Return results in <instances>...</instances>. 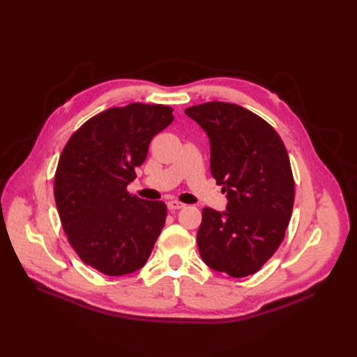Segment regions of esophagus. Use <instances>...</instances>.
Returning <instances> with one entry per match:
<instances>
[{"label":"esophagus","mask_w":357,"mask_h":357,"mask_svg":"<svg viewBox=\"0 0 357 357\" xmlns=\"http://www.w3.org/2000/svg\"><path fill=\"white\" fill-rule=\"evenodd\" d=\"M185 207V204L179 202V201H169L167 202V208L169 211H176V210H181Z\"/></svg>","instance_id":"esophagus-1"}]
</instances>
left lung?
Listing matches in <instances>:
<instances>
[{
  "label": "left lung",
  "instance_id": "obj_1",
  "mask_svg": "<svg viewBox=\"0 0 357 357\" xmlns=\"http://www.w3.org/2000/svg\"><path fill=\"white\" fill-rule=\"evenodd\" d=\"M185 114L207 131L211 175L229 198L226 213L202 210L201 259L231 278L253 275L280 246L292 214L295 182L285 144L268 121L237 104L204 102Z\"/></svg>",
  "mask_w": 357,
  "mask_h": 357
}]
</instances>
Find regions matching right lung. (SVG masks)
I'll use <instances>...</instances> for the list:
<instances>
[{"instance_id": "1", "label": "right lung", "mask_w": 357, "mask_h": 357, "mask_svg": "<svg viewBox=\"0 0 357 357\" xmlns=\"http://www.w3.org/2000/svg\"><path fill=\"white\" fill-rule=\"evenodd\" d=\"M174 108L131 102L85 121L65 144L54 201L68 241L84 264L108 276L144 266L165 226L163 201L127 191L150 140L174 121Z\"/></svg>"}]
</instances>
